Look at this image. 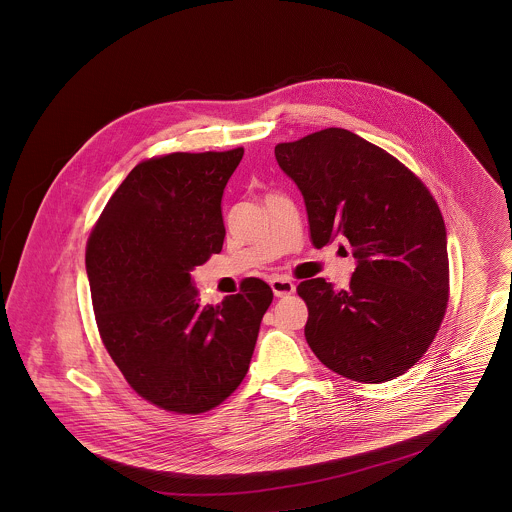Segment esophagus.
<instances>
[{
	"label": "esophagus",
	"mask_w": 512,
	"mask_h": 512,
	"mask_svg": "<svg viewBox=\"0 0 512 512\" xmlns=\"http://www.w3.org/2000/svg\"><path fill=\"white\" fill-rule=\"evenodd\" d=\"M270 288H272V293H274L276 297H288V295H292V293L295 292V286H293L292 280H290V278H284V276L272 278V280H270Z\"/></svg>",
	"instance_id": "obj_1"
}]
</instances>
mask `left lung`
I'll return each instance as SVG.
<instances>
[{
    "instance_id": "1",
    "label": "left lung",
    "mask_w": 512,
    "mask_h": 512,
    "mask_svg": "<svg viewBox=\"0 0 512 512\" xmlns=\"http://www.w3.org/2000/svg\"><path fill=\"white\" fill-rule=\"evenodd\" d=\"M274 155L303 195L313 245L340 238L357 261L345 290L324 278L297 286L309 347L355 382L405 374L436 338L449 299L438 203L388 151L343 128L278 144Z\"/></svg>"
}]
</instances>
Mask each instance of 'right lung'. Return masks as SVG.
<instances>
[{
  "label": "right lung",
  "mask_w": 512,
  "mask_h": 512,
  "mask_svg": "<svg viewBox=\"0 0 512 512\" xmlns=\"http://www.w3.org/2000/svg\"><path fill=\"white\" fill-rule=\"evenodd\" d=\"M242 157L238 147L136 165L88 240L103 345L130 388L165 411L205 413L242 384L272 303L268 284L245 278L220 305H199L192 278L222 249L220 201Z\"/></svg>",
  "instance_id": "obj_1"
}]
</instances>
